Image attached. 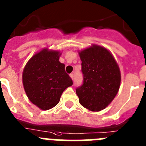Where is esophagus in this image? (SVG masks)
I'll return each instance as SVG.
<instances>
[{
  "label": "esophagus",
  "instance_id": "obj_1",
  "mask_svg": "<svg viewBox=\"0 0 146 146\" xmlns=\"http://www.w3.org/2000/svg\"><path fill=\"white\" fill-rule=\"evenodd\" d=\"M70 78H72V80H73V78H74V75H73V73H70Z\"/></svg>",
  "mask_w": 146,
  "mask_h": 146
}]
</instances>
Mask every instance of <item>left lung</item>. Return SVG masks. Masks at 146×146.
<instances>
[{"label": "left lung", "mask_w": 146, "mask_h": 146, "mask_svg": "<svg viewBox=\"0 0 146 146\" xmlns=\"http://www.w3.org/2000/svg\"><path fill=\"white\" fill-rule=\"evenodd\" d=\"M84 81L76 88L79 103L92 111L105 109L119 91V66L109 50L93 44L79 52Z\"/></svg>", "instance_id": "left-lung-1"}]
</instances>
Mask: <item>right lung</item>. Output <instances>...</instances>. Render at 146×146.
<instances>
[{
  "instance_id": "1",
  "label": "right lung",
  "mask_w": 146,
  "mask_h": 146,
  "mask_svg": "<svg viewBox=\"0 0 146 146\" xmlns=\"http://www.w3.org/2000/svg\"><path fill=\"white\" fill-rule=\"evenodd\" d=\"M60 52L43 49L33 55L24 67L22 81L29 99L42 110L58 104L62 92L73 81L59 61Z\"/></svg>"
}]
</instances>
